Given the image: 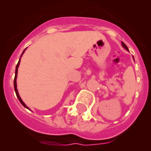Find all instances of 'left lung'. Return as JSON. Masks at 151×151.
Listing matches in <instances>:
<instances>
[{"instance_id": "obj_1", "label": "left lung", "mask_w": 151, "mask_h": 151, "mask_svg": "<svg viewBox=\"0 0 151 151\" xmlns=\"http://www.w3.org/2000/svg\"><path fill=\"white\" fill-rule=\"evenodd\" d=\"M122 46L123 47H124V48L125 49H126V50H128V51H129V49H128V47H127V46H126V45H125V44L124 43H123V42H122ZM134 58V57H133Z\"/></svg>"}]
</instances>
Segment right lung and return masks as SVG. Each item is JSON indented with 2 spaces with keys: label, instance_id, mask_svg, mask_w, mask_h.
<instances>
[{
  "label": "right lung",
  "instance_id": "right-lung-1",
  "mask_svg": "<svg viewBox=\"0 0 151 151\" xmlns=\"http://www.w3.org/2000/svg\"><path fill=\"white\" fill-rule=\"evenodd\" d=\"M25 50H26V49H25V50H24V51L22 52V55H21L20 57H22V54H23L24 52L25 51ZM19 62H20V58H19V61H18V63H17V66H16V70H15V77H14V91H15V93H16L17 97V98H18V99H19V101H20L21 104L23 105V106H25V108H27V109H29L28 106H27L26 105H25V103H24L23 101H22V99L20 98V96H19V93H18L17 88V70H18V67H19Z\"/></svg>",
  "mask_w": 151,
  "mask_h": 151
}]
</instances>
